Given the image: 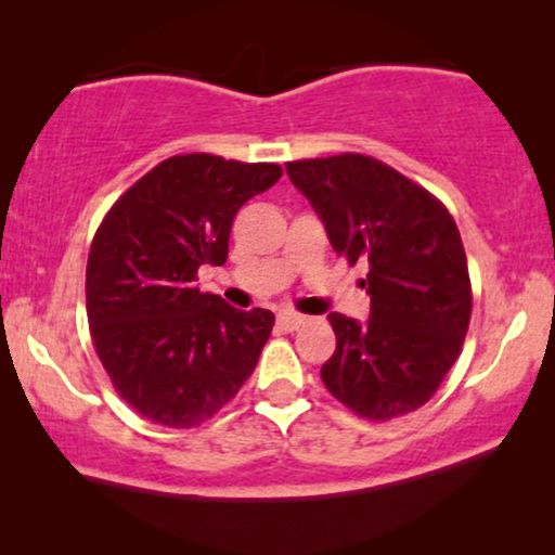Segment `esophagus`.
I'll return each instance as SVG.
<instances>
[{"mask_svg": "<svg viewBox=\"0 0 555 555\" xmlns=\"http://www.w3.org/2000/svg\"><path fill=\"white\" fill-rule=\"evenodd\" d=\"M308 323V315L295 313V310H280L278 313V325L283 331H298L300 325Z\"/></svg>", "mask_w": 555, "mask_h": 555, "instance_id": "1", "label": "esophagus"}]
</instances>
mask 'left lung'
Wrapping results in <instances>:
<instances>
[{"label": "left lung", "instance_id": "obj_1", "mask_svg": "<svg viewBox=\"0 0 555 555\" xmlns=\"http://www.w3.org/2000/svg\"><path fill=\"white\" fill-rule=\"evenodd\" d=\"M338 255L366 262L369 321L331 313L336 351L321 378L363 420L427 404L465 340L473 291L460 230L427 189L371 156L340 154L285 166Z\"/></svg>", "mask_w": 555, "mask_h": 555}]
</instances>
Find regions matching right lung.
Returning <instances> with one entry per match:
<instances>
[{
    "instance_id": "right-lung-1",
    "label": "right lung",
    "mask_w": 555,
    "mask_h": 555,
    "mask_svg": "<svg viewBox=\"0 0 555 555\" xmlns=\"http://www.w3.org/2000/svg\"><path fill=\"white\" fill-rule=\"evenodd\" d=\"M283 177L278 164L171 156L98 227L88 255L90 336L113 386L146 420L189 429L247 382L275 315L199 293L202 264H224L242 204Z\"/></svg>"
}]
</instances>
